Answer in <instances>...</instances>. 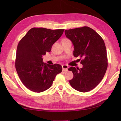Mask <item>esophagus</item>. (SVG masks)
I'll return each mask as SVG.
<instances>
[{
    "mask_svg": "<svg viewBox=\"0 0 121 121\" xmlns=\"http://www.w3.org/2000/svg\"><path fill=\"white\" fill-rule=\"evenodd\" d=\"M62 69L63 71H66L68 70V66L67 65H62Z\"/></svg>",
    "mask_w": 121,
    "mask_h": 121,
    "instance_id": "esophagus-1",
    "label": "esophagus"
}]
</instances>
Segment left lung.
<instances>
[{"label": "left lung", "mask_w": 121, "mask_h": 121, "mask_svg": "<svg viewBox=\"0 0 121 121\" xmlns=\"http://www.w3.org/2000/svg\"><path fill=\"white\" fill-rule=\"evenodd\" d=\"M65 34L73 43L74 56L83 59L82 68L72 66L68 69L73 73V78L69 83L76 91L88 92L99 84L106 72L108 59L104 42L95 30L88 26L66 30Z\"/></svg>", "instance_id": "1"}]
</instances>
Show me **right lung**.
<instances>
[{
    "mask_svg": "<svg viewBox=\"0 0 121 121\" xmlns=\"http://www.w3.org/2000/svg\"><path fill=\"white\" fill-rule=\"evenodd\" d=\"M34 27L30 30L17 45L15 65L20 80L30 91L41 92L49 88L62 68L59 64L43 62L42 56L50 52L52 46L64 32Z\"/></svg>",
    "mask_w": 121,
    "mask_h": 121,
    "instance_id": "right-lung-1",
    "label": "right lung"
}]
</instances>
